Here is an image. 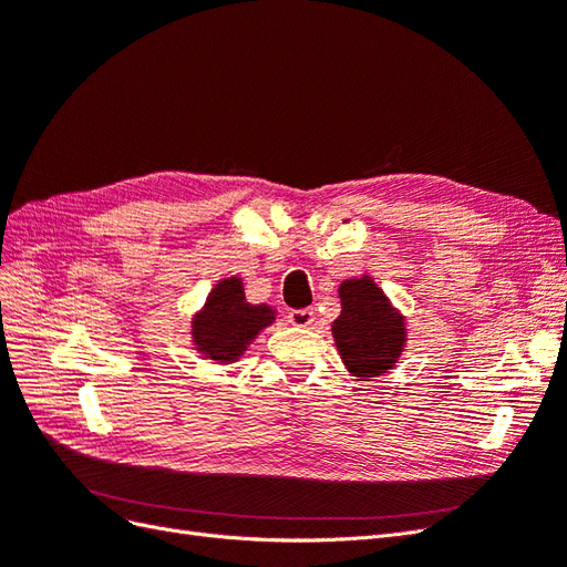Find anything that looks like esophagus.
I'll return each instance as SVG.
<instances>
[{
	"label": "esophagus",
	"instance_id": "34e87169",
	"mask_svg": "<svg viewBox=\"0 0 567 567\" xmlns=\"http://www.w3.org/2000/svg\"><path fill=\"white\" fill-rule=\"evenodd\" d=\"M288 321L305 329V326H310L315 321V310H310V307H305V310H290Z\"/></svg>",
	"mask_w": 567,
	"mask_h": 567
}]
</instances>
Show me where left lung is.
Masks as SVG:
<instances>
[{
	"label": "left lung",
	"mask_w": 567,
	"mask_h": 567,
	"mask_svg": "<svg viewBox=\"0 0 567 567\" xmlns=\"http://www.w3.org/2000/svg\"><path fill=\"white\" fill-rule=\"evenodd\" d=\"M340 300L342 312L333 321V338L342 362L359 379L381 375L398 362L404 348L402 317L392 312L369 277L342 284Z\"/></svg>",
	"instance_id": "8db88e82"
}]
</instances>
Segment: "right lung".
Segmentation results:
<instances>
[{
    "label": "right lung",
    "mask_w": 567,
    "mask_h": 567,
    "mask_svg": "<svg viewBox=\"0 0 567 567\" xmlns=\"http://www.w3.org/2000/svg\"><path fill=\"white\" fill-rule=\"evenodd\" d=\"M274 319L267 305H250L238 279L221 281L194 321V342L203 354L231 362Z\"/></svg>",
    "instance_id": "1"
}]
</instances>
